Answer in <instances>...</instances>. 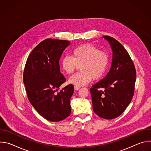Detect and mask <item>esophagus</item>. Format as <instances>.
<instances>
[{
    "instance_id": "34e87169",
    "label": "esophagus",
    "mask_w": 151,
    "mask_h": 151,
    "mask_svg": "<svg viewBox=\"0 0 151 151\" xmlns=\"http://www.w3.org/2000/svg\"><path fill=\"white\" fill-rule=\"evenodd\" d=\"M74 88H75V90H78L79 89L81 88V87H79V86H76V85H75V87H74Z\"/></svg>"
}]
</instances>
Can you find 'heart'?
I'll use <instances>...</instances> for the list:
<instances>
[{"mask_svg": "<svg viewBox=\"0 0 151 151\" xmlns=\"http://www.w3.org/2000/svg\"><path fill=\"white\" fill-rule=\"evenodd\" d=\"M108 63L107 55L90 44L75 48L72 56H64L61 61L63 70L68 74L72 73L81 64V72L72 75L69 79L70 83L76 86L85 85L93 78L99 79L101 78L106 71Z\"/></svg>", "mask_w": 151, "mask_h": 151, "instance_id": "heart-1", "label": "heart"}]
</instances>
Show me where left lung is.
Listing matches in <instances>:
<instances>
[{"label":"left lung","instance_id":"8db88e82","mask_svg":"<svg viewBox=\"0 0 151 151\" xmlns=\"http://www.w3.org/2000/svg\"><path fill=\"white\" fill-rule=\"evenodd\" d=\"M103 38L112 51L111 68L106 76L90 88L93 111L99 116L112 119L119 116L130 103L136 79L135 67L130 56L115 39Z\"/></svg>","mask_w":151,"mask_h":151}]
</instances>
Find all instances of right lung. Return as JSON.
<instances>
[{
	"mask_svg": "<svg viewBox=\"0 0 151 151\" xmlns=\"http://www.w3.org/2000/svg\"><path fill=\"white\" fill-rule=\"evenodd\" d=\"M70 44L64 40L42 41L30 53L24 68L23 82L29 101L42 117L52 122L62 121L71 113L73 85L69 84L56 93L66 81L59 60Z\"/></svg>",
	"mask_w": 151,
	"mask_h": 151,
	"instance_id": "1",
	"label": "right lung"
}]
</instances>
